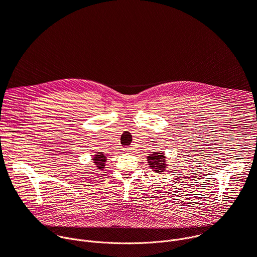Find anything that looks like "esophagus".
<instances>
[{
  "label": "esophagus",
  "instance_id": "obj_1",
  "mask_svg": "<svg viewBox=\"0 0 257 257\" xmlns=\"http://www.w3.org/2000/svg\"><path fill=\"white\" fill-rule=\"evenodd\" d=\"M123 152L126 154H132L133 153V149L130 148V146H126V148L123 149Z\"/></svg>",
  "mask_w": 257,
  "mask_h": 257
}]
</instances>
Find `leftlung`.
Segmentation results:
<instances>
[{"label": "left lung", "instance_id": "left-lung-1", "mask_svg": "<svg viewBox=\"0 0 257 257\" xmlns=\"http://www.w3.org/2000/svg\"><path fill=\"white\" fill-rule=\"evenodd\" d=\"M148 163L149 166L153 171L156 173H163L167 169V161H166V156L163 152L160 153H155L152 154L148 157Z\"/></svg>", "mask_w": 257, "mask_h": 257}]
</instances>
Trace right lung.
<instances>
[{"instance_id": "right-lung-1", "label": "right lung", "mask_w": 257, "mask_h": 257, "mask_svg": "<svg viewBox=\"0 0 257 257\" xmlns=\"http://www.w3.org/2000/svg\"><path fill=\"white\" fill-rule=\"evenodd\" d=\"M92 160H93V164L95 165V167L98 170H103L104 169L105 162H106V157L104 156V154L96 153V155H94Z\"/></svg>"}]
</instances>
